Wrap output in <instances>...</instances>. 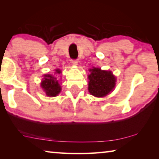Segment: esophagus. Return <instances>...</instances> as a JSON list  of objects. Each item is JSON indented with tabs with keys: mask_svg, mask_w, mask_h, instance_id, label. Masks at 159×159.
Listing matches in <instances>:
<instances>
[{
	"mask_svg": "<svg viewBox=\"0 0 159 159\" xmlns=\"http://www.w3.org/2000/svg\"><path fill=\"white\" fill-rule=\"evenodd\" d=\"M72 63L74 65H77L78 64V60H72Z\"/></svg>",
	"mask_w": 159,
	"mask_h": 159,
	"instance_id": "esophagus-1",
	"label": "esophagus"
}]
</instances>
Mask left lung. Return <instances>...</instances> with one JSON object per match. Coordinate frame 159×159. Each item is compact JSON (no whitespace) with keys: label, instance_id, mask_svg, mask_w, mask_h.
Listing matches in <instances>:
<instances>
[{"label":"left lung","instance_id":"1","mask_svg":"<svg viewBox=\"0 0 159 159\" xmlns=\"http://www.w3.org/2000/svg\"><path fill=\"white\" fill-rule=\"evenodd\" d=\"M88 76V90L90 93L98 98L104 97L114 89L116 85V78L111 71H102L100 69H90Z\"/></svg>","mask_w":159,"mask_h":159}]
</instances>
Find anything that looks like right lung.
I'll return each instance as SVG.
<instances>
[{"label":"right lung","mask_w":159,"mask_h":159,"mask_svg":"<svg viewBox=\"0 0 159 159\" xmlns=\"http://www.w3.org/2000/svg\"><path fill=\"white\" fill-rule=\"evenodd\" d=\"M55 71L56 74L61 73L60 69H56ZM41 85L46 95L49 97L57 96L61 91V86L58 83V79L53 75H45Z\"/></svg>","instance_id":"1"}]
</instances>
